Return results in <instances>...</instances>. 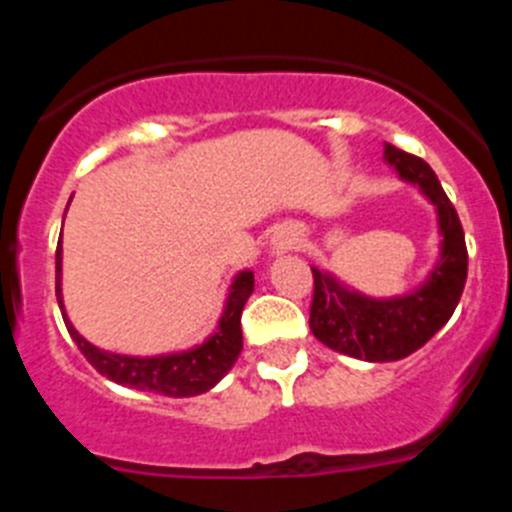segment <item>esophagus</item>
Returning a JSON list of instances; mask_svg holds the SVG:
<instances>
[{"instance_id":"1","label":"esophagus","mask_w":512,"mask_h":512,"mask_svg":"<svg viewBox=\"0 0 512 512\" xmlns=\"http://www.w3.org/2000/svg\"><path fill=\"white\" fill-rule=\"evenodd\" d=\"M297 243H300V233H297L295 228H282L274 233V238H271V251L274 253L289 251V248H295Z\"/></svg>"}]
</instances>
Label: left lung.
<instances>
[{
	"instance_id": "obj_1",
	"label": "left lung",
	"mask_w": 512,
	"mask_h": 512,
	"mask_svg": "<svg viewBox=\"0 0 512 512\" xmlns=\"http://www.w3.org/2000/svg\"><path fill=\"white\" fill-rule=\"evenodd\" d=\"M384 164L402 182L420 189L436 207L438 261L415 289L395 297H369L343 284L336 274L310 266L315 279L310 307L312 336L328 348L361 361H400L431 341L454 315L467 282V243L459 215L423 158L384 143Z\"/></svg>"
}]
</instances>
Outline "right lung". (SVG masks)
<instances>
[{"mask_svg":"<svg viewBox=\"0 0 512 512\" xmlns=\"http://www.w3.org/2000/svg\"><path fill=\"white\" fill-rule=\"evenodd\" d=\"M61 261L63 248H56V297L61 307L63 323L69 328L71 338L79 346V351L87 356L89 364L97 369L102 377L122 384V387H135V390L158 392L166 397H194L212 390L225 374L233 369V364L241 356L243 333H241V312L253 292V271L243 269L233 277L228 287L223 315L217 320V328L197 346L187 351H174V354L158 356H128L112 354L97 348L81 336L71 325L61 295Z\"/></svg>","mask_w":512,"mask_h":512,"instance_id":"1","label":"right lung"}]
</instances>
